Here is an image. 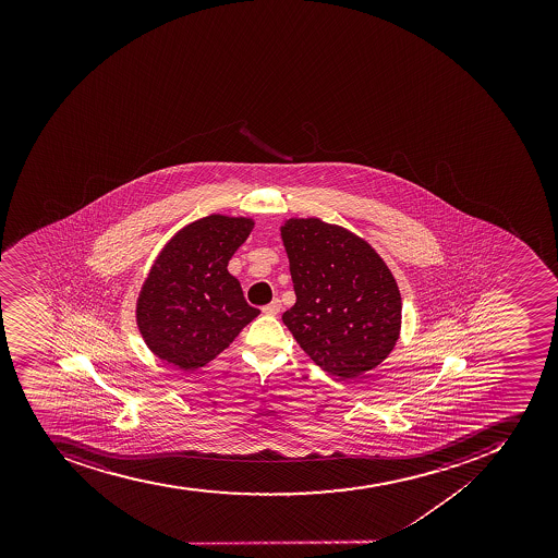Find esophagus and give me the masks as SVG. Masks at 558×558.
<instances>
[{
	"instance_id": "1",
	"label": "esophagus",
	"mask_w": 558,
	"mask_h": 558,
	"mask_svg": "<svg viewBox=\"0 0 558 558\" xmlns=\"http://www.w3.org/2000/svg\"><path fill=\"white\" fill-rule=\"evenodd\" d=\"M281 311V301L278 300H272L271 303H269V305H266L264 306V308H262V312H264V314H267V316H277L278 312Z\"/></svg>"
}]
</instances>
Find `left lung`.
<instances>
[{"mask_svg":"<svg viewBox=\"0 0 558 558\" xmlns=\"http://www.w3.org/2000/svg\"><path fill=\"white\" fill-rule=\"evenodd\" d=\"M296 303L281 316L320 369L351 380L389 356L400 339L401 294L369 242L317 217L280 228Z\"/></svg>","mask_w":558,"mask_h":558,"instance_id":"8db88e82","label":"left lung"}]
</instances>
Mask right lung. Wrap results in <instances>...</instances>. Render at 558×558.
Instances as JSON below:
<instances>
[{
	"label": "right lung",
	"mask_w": 558,
	"mask_h": 558,
	"mask_svg": "<svg viewBox=\"0 0 558 558\" xmlns=\"http://www.w3.org/2000/svg\"><path fill=\"white\" fill-rule=\"evenodd\" d=\"M252 217H202L158 253L137 298L138 331L160 361L196 371L260 314L247 305L228 262L252 233Z\"/></svg>",
	"instance_id": "add662e5"
}]
</instances>
